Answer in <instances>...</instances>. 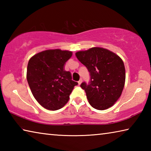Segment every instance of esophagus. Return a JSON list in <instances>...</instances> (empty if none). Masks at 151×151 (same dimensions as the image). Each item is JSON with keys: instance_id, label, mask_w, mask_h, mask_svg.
Masks as SVG:
<instances>
[{"instance_id": "1", "label": "esophagus", "mask_w": 151, "mask_h": 151, "mask_svg": "<svg viewBox=\"0 0 151 151\" xmlns=\"http://www.w3.org/2000/svg\"><path fill=\"white\" fill-rule=\"evenodd\" d=\"M82 82H83V80H82V78H81L80 80H79V81H78V85H80L82 83Z\"/></svg>"}]
</instances>
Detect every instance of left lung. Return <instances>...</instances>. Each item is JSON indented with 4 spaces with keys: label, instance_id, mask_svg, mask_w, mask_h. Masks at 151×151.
Returning a JSON list of instances; mask_svg holds the SVG:
<instances>
[{
    "label": "left lung",
    "instance_id": "left-lung-1",
    "mask_svg": "<svg viewBox=\"0 0 151 151\" xmlns=\"http://www.w3.org/2000/svg\"><path fill=\"white\" fill-rule=\"evenodd\" d=\"M75 55L90 73L88 84L84 82L81 85L88 103L101 111L114 105L124 86L126 75L122 60L115 53L100 47L78 51Z\"/></svg>",
    "mask_w": 151,
    "mask_h": 151
}]
</instances>
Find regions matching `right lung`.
Returning <instances> with one entry per match:
<instances>
[{"instance_id": "right-lung-1", "label": "right lung", "mask_w": 151, "mask_h": 151, "mask_svg": "<svg viewBox=\"0 0 151 151\" xmlns=\"http://www.w3.org/2000/svg\"><path fill=\"white\" fill-rule=\"evenodd\" d=\"M73 52L60 49L47 50L30 58L27 78L33 96L40 105L50 111L62 108L69 100L74 86L78 83L72 80L65 64Z\"/></svg>"}]
</instances>
